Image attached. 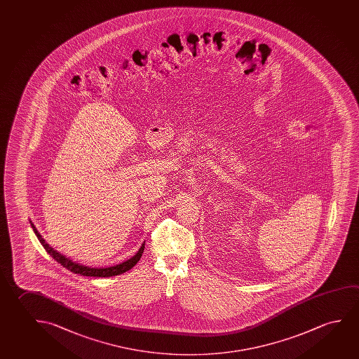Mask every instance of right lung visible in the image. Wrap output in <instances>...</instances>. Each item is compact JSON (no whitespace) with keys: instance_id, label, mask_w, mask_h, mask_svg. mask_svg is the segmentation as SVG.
Instances as JSON below:
<instances>
[{"instance_id":"1","label":"right lung","mask_w":359,"mask_h":359,"mask_svg":"<svg viewBox=\"0 0 359 359\" xmlns=\"http://www.w3.org/2000/svg\"><path fill=\"white\" fill-rule=\"evenodd\" d=\"M31 222V226L34 229V232L36 233V236L39 240V243H42V246L46 248V251L53 257V259L61 264L63 267H66L67 270L71 271L73 273H78L81 276H90V277H111L116 276V275H121L124 272L133 269L134 266L138 264L139 259L143 255L144 248H145V243H142V246L138 250V252L132 256L130 259L118 264V265L109 266V267H88V266L81 265L78 262H73V259L69 257H66L65 255L60 254L58 251H55V248H50V243H46V240L42 238V235L39 233V230L36 229L32 221Z\"/></svg>"}]
</instances>
